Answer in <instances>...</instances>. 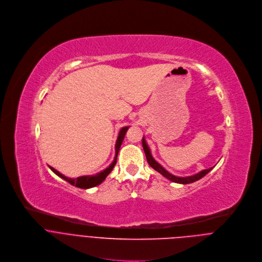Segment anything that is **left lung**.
I'll list each match as a JSON object with an SVG mask.
<instances>
[{
	"mask_svg": "<svg viewBox=\"0 0 262 262\" xmlns=\"http://www.w3.org/2000/svg\"><path fill=\"white\" fill-rule=\"evenodd\" d=\"M142 147H143V150H144V154H145V157H146V160H147V163L149 164V166L151 168H154L156 171H158L159 173H161L164 178H166L167 180H169V181H171L173 183L183 184V185L194 183V182L200 180L201 178H203L205 174H207L208 172H210L214 168V167H211V168H208V169H204V170L199 171L198 173H195V174L189 176V177H177V176H173L172 173H170L169 171H167L160 163H158L154 159V157L151 156V152H150V148L147 145L144 136L142 137Z\"/></svg>",
	"mask_w": 262,
	"mask_h": 262,
	"instance_id": "obj_1",
	"label": "left lung"
}]
</instances>
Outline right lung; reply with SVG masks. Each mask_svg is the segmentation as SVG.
<instances>
[{
	"label": "right lung",
	"instance_id": "right-lung-1",
	"mask_svg": "<svg viewBox=\"0 0 262 262\" xmlns=\"http://www.w3.org/2000/svg\"><path fill=\"white\" fill-rule=\"evenodd\" d=\"M130 126H127V127H123L120 132H119V136H118V139H117V142H116V145H115V149H116V156H115V159L114 161L111 163V165L108 167H106L105 169H103L102 171L96 173V174H93V176H81V177H78L76 179H73V178H68L64 174H62L60 171H58L57 169H55L54 167L49 166V168L51 169L52 172H55L58 177H60L61 179L65 180L66 182H68L69 184L77 187V188H80V189H90V188H93V187H96L98 185H100L104 180L106 179V177L112 172V170L114 169L116 163H117V159H118V154H119V150H120V147L122 145V142L125 138V135L128 131Z\"/></svg>",
	"mask_w": 262,
	"mask_h": 262
}]
</instances>
